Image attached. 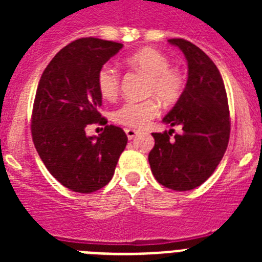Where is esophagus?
<instances>
[{
  "label": "esophagus",
  "instance_id": "obj_1",
  "mask_svg": "<svg viewBox=\"0 0 262 262\" xmlns=\"http://www.w3.org/2000/svg\"><path fill=\"white\" fill-rule=\"evenodd\" d=\"M124 131H126V135L129 140L135 138V135H138L139 134V131H136V129H134V128H124Z\"/></svg>",
  "mask_w": 262,
  "mask_h": 262
}]
</instances>
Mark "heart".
Wrapping results in <instances>:
<instances>
[{"instance_id": "b5f03b06", "label": "heart", "mask_w": 262, "mask_h": 262, "mask_svg": "<svg viewBox=\"0 0 262 262\" xmlns=\"http://www.w3.org/2000/svg\"><path fill=\"white\" fill-rule=\"evenodd\" d=\"M127 64L149 76L147 94H155L165 103L176 102L184 90V77L177 69L170 68L168 57L155 48H143L127 57ZM97 88L105 99H114L119 93V71L111 64H105L97 73ZM160 113L155 98L144 101H127L114 111L117 123L128 127H144Z\"/></svg>"}]
</instances>
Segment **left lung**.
Returning <instances> with one entry per match:
<instances>
[{
  "mask_svg": "<svg viewBox=\"0 0 262 262\" xmlns=\"http://www.w3.org/2000/svg\"><path fill=\"white\" fill-rule=\"evenodd\" d=\"M184 52L187 82L174 107L164 117L184 133H154L155 147L148 155L159 184L177 191L200 186L214 173L230 140V110L221 72L201 48L185 39H169Z\"/></svg>",
  "mask_w": 262,
  "mask_h": 262,
  "instance_id": "obj_1",
  "label": "left lung"
}]
</instances>
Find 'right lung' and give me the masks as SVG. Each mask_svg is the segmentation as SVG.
<instances>
[{
	"mask_svg": "<svg viewBox=\"0 0 262 262\" xmlns=\"http://www.w3.org/2000/svg\"><path fill=\"white\" fill-rule=\"evenodd\" d=\"M122 47L98 38L77 39L55 55L39 81L32 140L48 172L72 191L89 194L106 186L126 148L120 127L106 126L98 136L85 134L89 124L107 123L98 113L97 73Z\"/></svg>",
	"mask_w": 262,
	"mask_h": 262,
	"instance_id": "add662e5",
	"label": "right lung"
}]
</instances>
